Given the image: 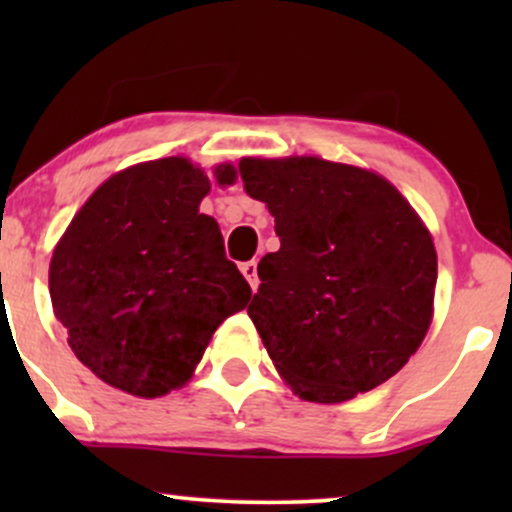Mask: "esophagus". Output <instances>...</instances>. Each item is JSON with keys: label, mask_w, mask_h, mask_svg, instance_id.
<instances>
[{"label": "esophagus", "mask_w": 512, "mask_h": 512, "mask_svg": "<svg viewBox=\"0 0 512 512\" xmlns=\"http://www.w3.org/2000/svg\"><path fill=\"white\" fill-rule=\"evenodd\" d=\"M240 272H243L245 279H248V284H250L252 291H255L257 286H260V279H257V262L255 260L240 264Z\"/></svg>", "instance_id": "34e87169"}]
</instances>
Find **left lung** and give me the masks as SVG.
Returning <instances> with one entry per match:
<instances>
[{
    "label": "left lung",
    "instance_id": "1",
    "mask_svg": "<svg viewBox=\"0 0 512 512\" xmlns=\"http://www.w3.org/2000/svg\"><path fill=\"white\" fill-rule=\"evenodd\" d=\"M281 248L248 305L281 378L337 404L390 380L424 342L438 257L411 204L380 175L315 156L243 158Z\"/></svg>",
    "mask_w": 512,
    "mask_h": 512
}]
</instances>
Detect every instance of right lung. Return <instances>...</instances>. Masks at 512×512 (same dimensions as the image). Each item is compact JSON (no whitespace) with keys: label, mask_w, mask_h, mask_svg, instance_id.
I'll return each mask as SVG.
<instances>
[{"label":"right lung","mask_w":512,"mask_h":512,"mask_svg":"<svg viewBox=\"0 0 512 512\" xmlns=\"http://www.w3.org/2000/svg\"><path fill=\"white\" fill-rule=\"evenodd\" d=\"M236 182L231 163L214 168ZM211 190L187 158L120 170L88 197L50 262V298L69 346L103 383L137 397L182 387L211 334L252 291L226 257Z\"/></svg>","instance_id":"obj_1"}]
</instances>
